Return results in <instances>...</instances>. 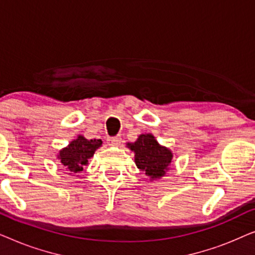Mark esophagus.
Segmentation results:
<instances>
[{
    "mask_svg": "<svg viewBox=\"0 0 255 255\" xmlns=\"http://www.w3.org/2000/svg\"><path fill=\"white\" fill-rule=\"evenodd\" d=\"M121 141H122L121 135H116V137H109V138H108V142H109V145L118 146V145H121Z\"/></svg>",
    "mask_w": 255,
    "mask_h": 255,
    "instance_id": "obj_1",
    "label": "esophagus"
}]
</instances>
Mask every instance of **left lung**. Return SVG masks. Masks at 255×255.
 <instances>
[{"label":"left lung","mask_w":255,"mask_h":255,"mask_svg":"<svg viewBox=\"0 0 255 255\" xmlns=\"http://www.w3.org/2000/svg\"><path fill=\"white\" fill-rule=\"evenodd\" d=\"M134 152L135 165L151 179L165 175L172 161L173 154L168 148L162 147L152 134H140L134 144H128Z\"/></svg>","instance_id":"obj_1"}]
</instances>
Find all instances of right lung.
Instances as JSON below:
<instances>
[{
	"mask_svg": "<svg viewBox=\"0 0 255 255\" xmlns=\"http://www.w3.org/2000/svg\"><path fill=\"white\" fill-rule=\"evenodd\" d=\"M101 145H102L101 139L88 140L82 135H79L67 147L60 151L59 159L67 172L78 174L82 172L83 167L88 163V160L92 158Z\"/></svg>",
	"mask_w": 255,
	"mask_h": 255,
	"instance_id": "obj_1",
	"label": "right lung"
}]
</instances>
